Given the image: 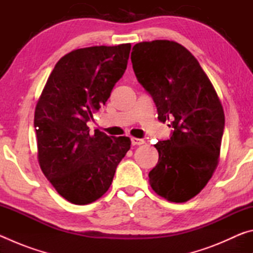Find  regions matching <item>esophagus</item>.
Masks as SVG:
<instances>
[{"mask_svg":"<svg viewBox=\"0 0 253 253\" xmlns=\"http://www.w3.org/2000/svg\"><path fill=\"white\" fill-rule=\"evenodd\" d=\"M144 143H145L144 139L135 138V137H131V145H132V146H139V145H143Z\"/></svg>","mask_w":253,"mask_h":253,"instance_id":"1","label":"esophagus"}]
</instances>
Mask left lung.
Wrapping results in <instances>:
<instances>
[{"instance_id": "obj_1", "label": "left lung", "mask_w": 253, "mask_h": 253, "mask_svg": "<svg viewBox=\"0 0 253 253\" xmlns=\"http://www.w3.org/2000/svg\"><path fill=\"white\" fill-rule=\"evenodd\" d=\"M130 59L158 119L172 121L173 127L169 139L154 145L160 156L149 184L170 202H186L203 190L219 162L224 130L220 99L198 60L177 42H140Z\"/></svg>"}]
</instances>
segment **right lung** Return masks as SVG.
<instances>
[{"instance_id": "add662e5", "label": "right lung", "mask_w": 253, "mask_h": 253, "mask_svg": "<svg viewBox=\"0 0 253 253\" xmlns=\"http://www.w3.org/2000/svg\"><path fill=\"white\" fill-rule=\"evenodd\" d=\"M130 43L71 51L57 62L36 107L38 160L58 193L74 204L101 198L129 137H110L87 123L110 97L127 68Z\"/></svg>"}]
</instances>
